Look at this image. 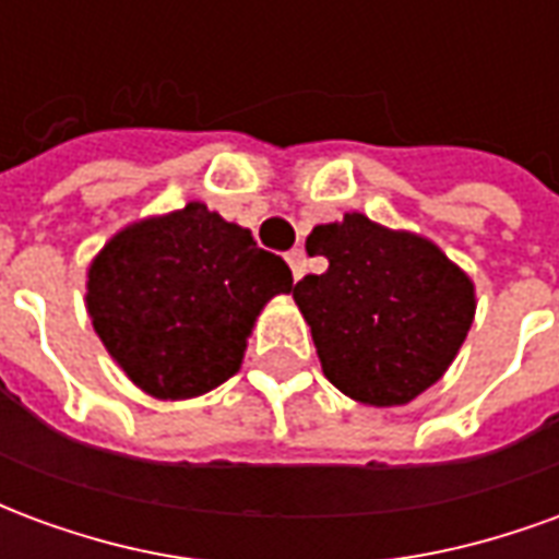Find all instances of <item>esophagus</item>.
Here are the masks:
<instances>
[{
	"label": "esophagus",
	"instance_id": "obj_1",
	"mask_svg": "<svg viewBox=\"0 0 559 559\" xmlns=\"http://www.w3.org/2000/svg\"><path fill=\"white\" fill-rule=\"evenodd\" d=\"M287 263H290V272L293 278L299 281L305 275V266H308V260H305V251L302 248H293L290 254H287Z\"/></svg>",
	"mask_w": 559,
	"mask_h": 559
}]
</instances>
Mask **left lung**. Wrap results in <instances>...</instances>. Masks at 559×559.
I'll return each instance as SVG.
<instances>
[{
	"label": "left lung",
	"instance_id": "left-lung-1",
	"mask_svg": "<svg viewBox=\"0 0 559 559\" xmlns=\"http://www.w3.org/2000/svg\"><path fill=\"white\" fill-rule=\"evenodd\" d=\"M305 248L329 269L305 275L293 299L332 386L399 407L445 374L473 326L476 287L431 239L347 212L317 224Z\"/></svg>",
	"mask_w": 559,
	"mask_h": 559
}]
</instances>
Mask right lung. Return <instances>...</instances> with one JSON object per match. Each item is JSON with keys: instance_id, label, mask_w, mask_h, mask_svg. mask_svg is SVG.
<instances>
[{"instance_id": "right-lung-1", "label": "right lung", "mask_w": 559, "mask_h": 559, "mask_svg": "<svg viewBox=\"0 0 559 559\" xmlns=\"http://www.w3.org/2000/svg\"><path fill=\"white\" fill-rule=\"evenodd\" d=\"M290 290L278 254L194 200L104 245L86 275V311L134 386L185 401L239 371L263 305Z\"/></svg>"}]
</instances>
